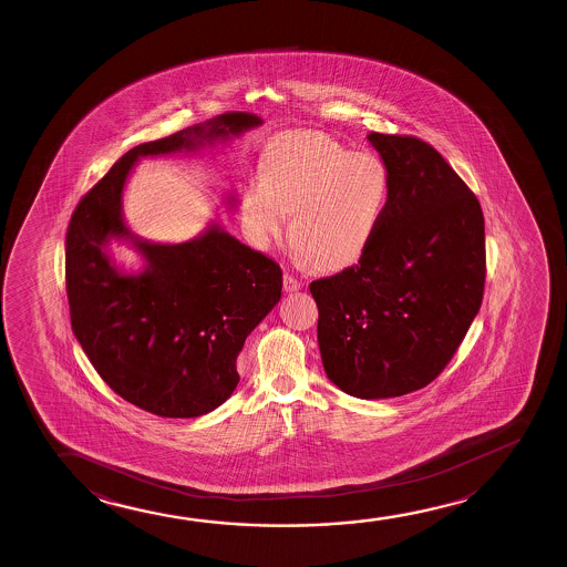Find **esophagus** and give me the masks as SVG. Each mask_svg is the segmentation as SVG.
<instances>
[{
    "mask_svg": "<svg viewBox=\"0 0 567 567\" xmlns=\"http://www.w3.org/2000/svg\"><path fill=\"white\" fill-rule=\"evenodd\" d=\"M282 287H285V292H296V290H300L302 282L296 279L295 275L285 272V277H282Z\"/></svg>",
    "mask_w": 567,
    "mask_h": 567,
    "instance_id": "obj_1",
    "label": "esophagus"
}]
</instances>
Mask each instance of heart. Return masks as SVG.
I'll use <instances>...</instances> for the list:
<instances>
[{
    "label": "heart",
    "mask_w": 567,
    "mask_h": 567,
    "mask_svg": "<svg viewBox=\"0 0 567 567\" xmlns=\"http://www.w3.org/2000/svg\"><path fill=\"white\" fill-rule=\"evenodd\" d=\"M261 176L241 189L249 238L267 248L290 213L292 251L302 264L342 269L372 244L388 210L391 176L373 153H350L321 133H290L271 143Z\"/></svg>",
    "instance_id": "heart-1"
}]
</instances>
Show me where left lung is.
<instances>
[{
	"label": "left lung",
	"mask_w": 567,
	"mask_h": 567,
	"mask_svg": "<svg viewBox=\"0 0 567 567\" xmlns=\"http://www.w3.org/2000/svg\"><path fill=\"white\" fill-rule=\"evenodd\" d=\"M391 197L357 265L313 280L327 378L358 399L426 388L481 310L484 215L476 195L426 141L368 135Z\"/></svg>",
	"instance_id": "1"
}]
</instances>
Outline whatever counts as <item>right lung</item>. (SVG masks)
I'll use <instances>...</instances> for the list:
<instances>
[{"label":"right lung","instance_id":"1","mask_svg":"<svg viewBox=\"0 0 567 567\" xmlns=\"http://www.w3.org/2000/svg\"><path fill=\"white\" fill-rule=\"evenodd\" d=\"M261 125L249 112L127 151L79 202L65 238L71 329L110 389L164 419L215 411L240 381L236 358L282 290L279 264L217 223L184 244L140 240L125 226L122 192L140 156L195 151ZM110 237L132 239L146 259L137 276L109 261Z\"/></svg>","mask_w":567,"mask_h":567}]
</instances>
